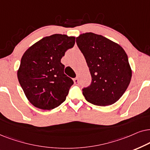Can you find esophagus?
<instances>
[{
    "instance_id": "esophagus-1",
    "label": "esophagus",
    "mask_w": 150,
    "mask_h": 150,
    "mask_svg": "<svg viewBox=\"0 0 150 150\" xmlns=\"http://www.w3.org/2000/svg\"><path fill=\"white\" fill-rule=\"evenodd\" d=\"M73 81H74V83H75V85H78L79 84V79L77 77H75V78L73 79Z\"/></svg>"
}]
</instances>
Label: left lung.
<instances>
[{"instance_id": "8db88e82", "label": "left lung", "mask_w": 150, "mask_h": 150, "mask_svg": "<svg viewBox=\"0 0 150 150\" xmlns=\"http://www.w3.org/2000/svg\"><path fill=\"white\" fill-rule=\"evenodd\" d=\"M76 42L92 77L91 84L82 90L86 99L101 106L117 102L132 78V69L124 49L107 38L91 32L81 33L76 38Z\"/></svg>"}]
</instances>
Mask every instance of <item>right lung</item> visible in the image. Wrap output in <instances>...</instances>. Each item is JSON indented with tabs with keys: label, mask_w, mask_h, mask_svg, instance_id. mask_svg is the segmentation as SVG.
Returning <instances> with one entry per match:
<instances>
[{
	"label": "right lung",
	"mask_w": 150,
	"mask_h": 150,
	"mask_svg": "<svg viewBox=\"0 0 150 150\" xmlns=\"http://www.w3.org/2000/svg\"><path fill=\"white\" fill-rule=\"evenodd\" d=\"M75 37L53 34L31 46L21 58L17 75L28 100L42 110H53L66 100L73 81L64 73L61 59Z\"/></svg>",
	"instance_id": "right-lung-1"
}]
</instances>
